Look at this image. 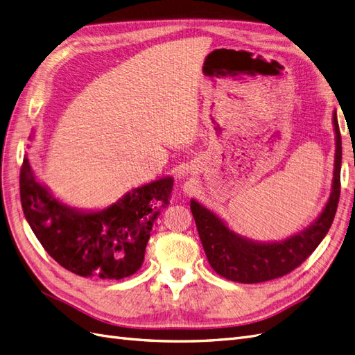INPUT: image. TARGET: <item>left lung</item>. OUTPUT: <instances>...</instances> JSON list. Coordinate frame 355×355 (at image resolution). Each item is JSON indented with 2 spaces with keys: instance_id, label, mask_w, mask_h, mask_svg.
I'll list each match as a JSON object with an SVG mask.
<instances>
[{
  "instance_id": "1",
  "label": "left lung",
  "mask_w": 355,
  "mask_h": 355,
  "mask_svg": "<svg viewBox=\"0 0 355 355\" xmlns=\"http://www.w3.org/2000/svg\"><path fill=\"white\" fill-rule=\"evenodd\" d=\"M333 124L336 133V154L331 196L321 216L297 235L282 243H253L230 231L216 214L202 207L200 202L191 201V211L204 252L210 266L219 275L244 284L270 282L296 270L323 241L335 219L340 196L342 139L336 112L333 114Z\"/></svg>"
}]
</instances>
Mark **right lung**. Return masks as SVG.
Wrapping results in <instances>:
<instances>
[{
  "mask_svg": "<svg viewBox=\"0 0 355 355\" xmlns=\"http://www.w3.org/2000/svg\"><path fill=\"white\" fill-rule=\"evenodd\" d=\"M19 184L25 218L44 250L65 270L102 280H121L142 266L153 225L173 191V180L164 178L127 192L102 211L80 213L38 184L28 157Z\"/></svg>",
  "mask_w": 355,
  "mask_h": 355,
  "instance_id": "obj_1",
  "label": "right lung"
}]
</instances>
